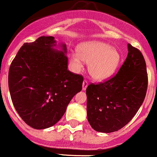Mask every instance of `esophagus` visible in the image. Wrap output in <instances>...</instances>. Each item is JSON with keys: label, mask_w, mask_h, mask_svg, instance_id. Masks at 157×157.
Segmentation results:
<instances>
[{"label": "esophagus", "mask_w": 157, "mask_h": 157, "mask_svg": "<svg viewBox=\"0 0 157 157\" xmlns=\"http://www.w3.org/2000/svg\"><path fill=\"white\" fill-rule=\"evenodd\" d=\"M88 82L86 81V80H84L82 82V90H86V88H87V86H88Z\"/></svg>", "instance_id": "esophagus-1"}]
</instances>
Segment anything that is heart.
<instances>
[{"label": "heart", "instance_id": "heart-1", "mask_svg": "<svg viewBox=\"0 0 157 157\" xmlns=\"http://www.w3.org/2000/svg\"><path fill=\"white\" fill-rule=\"evenodd\" d=\"M75 67L80 69L82 61L89 64V72L93 79L104 81L117 71L121 62V54L117 49L100 41H90L78 45L77 54L71 55Z\"/></svg>", "mask_w": 157, "mask_h": 157}]
</instances>
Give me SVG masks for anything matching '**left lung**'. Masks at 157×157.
Returning <instances> with one entry per match:
<instances>
[{"label":"left lung","mask_w":157,"mask_h":157,"mask_svg":"<svg viewBox=\"0 0 157 157\" xmlns=\"http://www.w3.org/2000/svg\"><path fill=\"white\" fill-rule=\"evenodd\" d=\"M128 50L116 75L86 89L87 119L96 132L110 133L122 128L144 101L148 85L146 61L142 53L129 44Z\"/></svg>","instance_id":"1"}]
</instances>
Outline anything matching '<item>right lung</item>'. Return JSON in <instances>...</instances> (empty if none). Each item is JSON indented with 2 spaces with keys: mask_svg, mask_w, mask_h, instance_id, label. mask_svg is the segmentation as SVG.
<instances>
[{
  "mask_svg": "<svg viewBox=\"0 0 157 157\" xmlns=\"http://www.w3.org/2000/svg\"><path fill=\"white\" fill-rule=\"evenodd\" d=\"M65 44L54 36L25 43L11 62L8 87L18 115L30 127L45 129L63 117L83 77L67 70Z\"/></svg>",
  "mask_w": 157,
  "mask_h": 157,
  "instance_id": "obj_1",
  "label": "right lung"
}]
</instances>
